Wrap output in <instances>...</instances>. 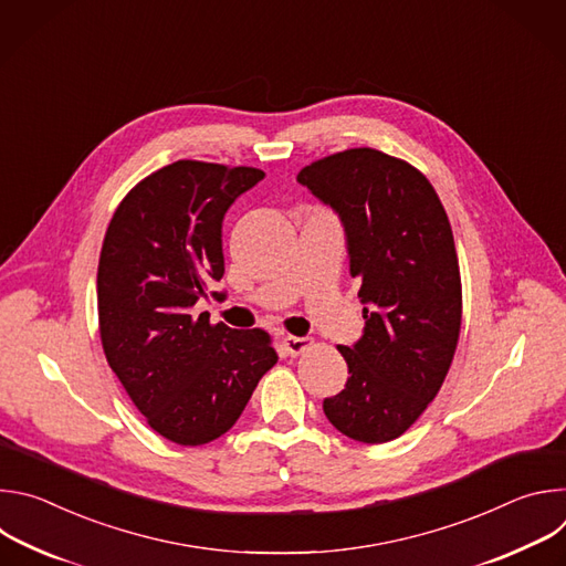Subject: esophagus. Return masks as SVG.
<instances>
[{
  "label": "esophagus",
  "mask_w": 566,
  "mask_h": 566,
  "mask_svg": "<svg viewBox=\"0 0 566 566\" xmlns=\"http://www.w3.org/2000/svg\"><path fill=\"white\" fill-rule=\"evenodd\" d=\"M308 340L306 338H295V336H284L282 338V349L289 354V356H300L304 349H308Z\"/></svg>",
  "instance_id": "obj_1"
}]
</instances>
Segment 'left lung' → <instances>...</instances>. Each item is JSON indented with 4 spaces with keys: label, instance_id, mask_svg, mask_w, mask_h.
<instances>
[{
    "label": "left lung",
    "instance_id": "obj_1",
    "mask_svg": "<svg viewBox=\"0 0 566 566\" xmlns=\"http://www.w3.org/2000/svg\"><path fill=\"white\" fill-rule=\"evenodd\" d=\"M345 228L365 329L340 345L349 378L322 410L360 443L406 432L434 400L461 329V277L448 214L410 164L371 147L319 158L297 175Z\"/></svg>",
    "mask_w": 566,
    "mask_h": 566
}]
</instances>
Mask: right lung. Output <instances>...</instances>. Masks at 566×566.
I'll return each instance as SVG.
<instances>
[{
    "mask_svg": "<svg viewBox=\"0 0 566 566\" xmlns=\"http://www.w3.org/2000/svg\"><path fill=\"white\" fill-rule=\"evenodd\" d=\"M264 179L255 168L177 160L116 208L98 262V322L109 367L138 412L179 446L226 434L277 363L262 329L239 332L195 304L223 277L221 223Z\"/></svg>",
    "mask_w": 566,
    "mask_h": 566,
    "instance_id": "obj_1",
    "label": "right lung"
}]
</instances>
